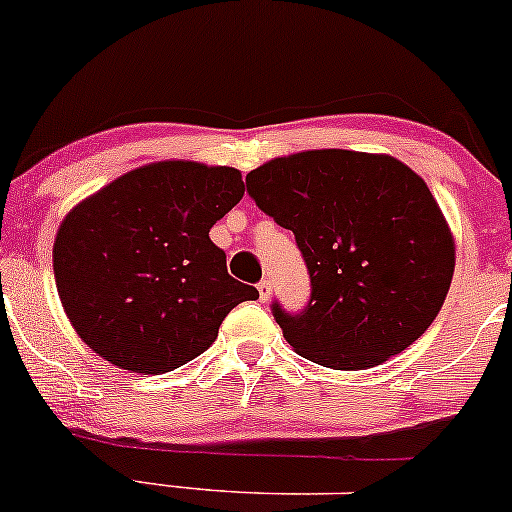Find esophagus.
<instances>
[{
  "instance_id": "esophagus-1",
  "label": "esophagus",
  "mask_w": 512,
  "mask_h": 512,
  "mask_svg": "<svg viewBox=\"0 0 512 512\" xmlns=\"http://www.w3.org/2000/svg\"><path fill=\"white\" fill-rule=\"evenodd\" d=\"M257 291H260L262 300H269V295H272V281L262 279L260 283H257Z\"/></svg>"
}]
</instances>
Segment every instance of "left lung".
<instances>
[{
	"instance_id": "obj_1",
	"label": "left lung",
	"mask_w": 512,
	"mask_h": 512,
	"mask_svg": "<svg viewBox=\"0 0 512 512\" xmlns=\"http://www.w3.org/2000/svg\"><path fill=\"white\" fill-rule=\"evenodd\" d=\"M248 195L293 231L310 300L272 315L307 360L365 369L420 338L439 315L455 269L453 236L434 195L389 155L312 150L245 176Z\"/></svg>"
}]
</instances>
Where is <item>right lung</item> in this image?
I'll return each mask as SVG.
<instances>
[{"instance_id": "add662e5", "label": "right lung", "mask_w": 512, "mask_h": 512, "mask_svg": "<svg viewBox=\"0 0 512 512\" xmlns=\"http://www.w3.org/2000/svg\"><path fill=\"white\" fill-rule=\"evenodd\" d=\"M243 193L231 166L159 162L71 209L52 255L76 334L131 372L164 374L205 353L233 307L260 298L209 240Z\"/></svg>"}]
</instances>
